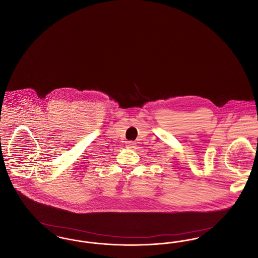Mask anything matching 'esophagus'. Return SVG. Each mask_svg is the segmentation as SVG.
I'll return each mask as SVG.
<instances>
[{"label": "esophagus", "mask_w": 258, "mask_h": 258, "mask_svg": "<svg viewBox=\"0 0 258 258\" xmlns=\"http://www.w3.org/2000/svg\"><path fill=\"white\" fill-rule=\"evenodd\" d=\"M126 146H127V148L133 149V148L135 147V142H133V141H127V142H126Z\"/></svg>", "instance_id": "esophagus-1"}]
</instances>
